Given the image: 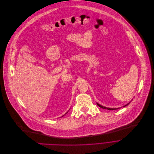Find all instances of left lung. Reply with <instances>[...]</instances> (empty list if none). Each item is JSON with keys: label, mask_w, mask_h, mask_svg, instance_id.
Masks as SVG:
<instances>
[{"label": "left lung", "mask_w": 154, "mask_h": 154, "mask_svg": "<svg viewBox=\"0 0 154 154\" xmlns=\"http://www.w3.org/2000/svg\"><path fill=\"white\" fill-rule=\"evenodd\" d=\"M97 105L100 107H101V108H102V109H108V110H116V109H112V108H107V107H104V106H101V105H100V104H99L98 103H97ZM129 103H128V104H126V106H125H125H128V104H129Z\"/></svg>", "instance_id": "8db88e82"}]
</instances>
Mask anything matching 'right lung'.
Returning a JSON list of instances; mask_svg holds the SVG:
<instances>
[{
    "mask_svg": "<svg viewBox=\"0 0 154 154\" xmlns=\"http://www.w3.org/2000/svg\"><path fill=\"white\" fill-rule=\"evenodd\" d=\"M63 116H64V115H63Z\"/></svg>",
    "mask_w": 154,
    "mask_h": 154,
    "instance_id": "1",
    "label": "right lung"
}]
</instances>
